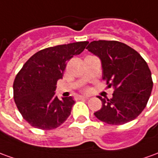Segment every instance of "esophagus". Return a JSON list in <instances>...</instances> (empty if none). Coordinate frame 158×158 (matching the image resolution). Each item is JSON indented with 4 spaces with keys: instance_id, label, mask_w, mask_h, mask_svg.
Here are the masks:
<instances>
[{
    "instance_id": "1",
    "label": "esophagus",
    "mask_w": 158,
    "mask_h": 158,
    "mask_svg": "<svg viewBox=\"0 0 158 158\" xmlns=\"http://www.w3.org/2000/svg\"><path fill=\"white\" fill-rule=\"evenodd\" d=\"M78 99H79V100H86V99H89V98L88 97H85V96H79L78 97Z\"/></svg>"
}]
</instances>
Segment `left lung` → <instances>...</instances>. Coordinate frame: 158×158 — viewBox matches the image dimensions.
Instances as JSON below:
<instances>
[{
	"mask_svg": "<svg viewBox=\"0 0 158 158\" xmlns=\"http://www.w3.org/2000/svg\"><path fill=\"white\" fill-rule=\"evenodd\" d=\"M86 49L100 59L102 79L114 88L112 98L99 97L102 108L95 116L111 125L134 120L145 108L153 86L145 60L136 50L117 41H93Z\"/></svg>",
	"mask_w": 158,
	"mask_h": 158,
	"instance_id": "left-lung-1",
	"label": "left lung"
}]
</instances>
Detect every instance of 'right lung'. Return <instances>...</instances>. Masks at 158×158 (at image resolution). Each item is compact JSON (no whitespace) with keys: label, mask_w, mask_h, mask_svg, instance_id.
Instances as JSON below:
<instances>
[{"label":"right lung","mask_w":158,"mask_h":158,"mask_svg":"<svg viewBox=\"0 0 158 158\" xmlns=\"http://www.w3.org/2000/svg\"><path fill=\"white\" fill-rule=\"evenodd\" d=\"M88 42L44 48L34 54L14 82V98L23 118L36 128L51 130L60 126L75 103L72 97L59 99L56 84L62 79L67 62L83 52Z\"/></svg>","instance_id":"add662e5"}]
</instances>
